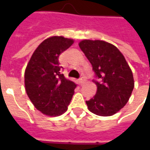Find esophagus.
I'll list each match as a JSON object with an SVG mask.
<instances>
[{"mask_svg":"<svg viewBox=\"0 0 150 150\" xmlns=\"http://www.w3.org/2000/svg\"><path fill=\"white\" fill-rule=\"evenodd\" d=\"M85 83H86V78H81V80H80V83H81V85H83V84H85Z\"/></svg>","mask_w":150,"mask_h":150,"instance_id":"1","label":"esophagus"}]
</instances>
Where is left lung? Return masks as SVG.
<instances>
[{
    "instance_id": "left-lung-1",
    "label": "left lung",
    "mask_w": 150,
    "mask_h": 150,
    "mask_svg": "<svg viewBox=\"0 0 150 150\" xmlns=\"http://www.w3.org/2000/svg\"><path fill=\"white\" fill-rule=\"evenodd\" d=\"M79 47L93 66L97 93L86 101L90 112L99 116H112L128 103L134 87L131 68L119 50L100 40H83Z\"/></svg>"
}]
</instances>
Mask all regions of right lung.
I'll return each mask as SVG.
<instances>
[{"mask_svg":"<svg viewBox=\"0 0 150 150\" xmlns=\"http://www.w3.org/2000/svg\"><path fill=\"white\" fill-rule=\"evenodd\" d=\"M73 39L62 36L47 38L32 55L25 70L26 94L35 108L51 117L67 110L76 84L60 72L58 57L69 48Z\"/></svg>","mask_w":150,"mask_h":150,"instance_id":"1","label":"right lung"}]
</instances>
